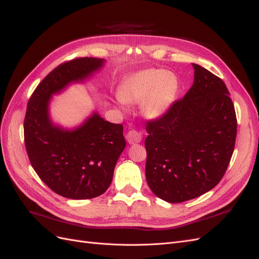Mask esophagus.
Listing matches in <instances>:
<instances>
[{
    "instance_id": "esophagus-1",
    "label": "esophagus",
    "mask_w": 259,
    "mask_h": 259,
    "mask_svg": "<svg viewBox=\"0 0 259 259\" xmlns=\"http://www.w3.org/2000/svg\"><path fill=\"white\" fill-rule=\"evenodd\" d=\"M126 140H127V143L131 145L138 144L142 142V134H140V133L137 131L132 130L126 134Z\"/></svg>"
}]
</instances>
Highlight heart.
Listing matches in <instances>:
<instances>
[{
  "mask_svg": "<svg viewBox=\"0 0 259 259\" xmlns=\"http://www.w3.org/2000/svg\"><path fill=\"white\" fill-rule=\"evenodd\" d=\"M178 92L174 73L162 69H146L128 76L120 86L119 97L126 104H140L148 120H156L166 113Z\"/></svg>",
  "mask_w": 259,
  "mask_h": 259,
  "instance_id": "heart-1",
  "label": "heart"
}]
</instances>
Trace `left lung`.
I'll use <instances>...</instances> for the list:
<instances>
[{
  "instance_id": "left-lung-1",
  "label": "left lung",
  "mask_w": 259,
  "mask_h": 259,
  "mask_svg": "<svg viewBox=\"0 0 259 259\" xmlns=\"http://www.w3.org/2000/svg\"><path fill=\"white\" fill-rule=\"evenodd\" d=\"M192 67L194 81L185 97L146 127L147 183L168 203L213 189L226 173L236 144V111L225 83L205 68Z\"/></svg>"
}]
</instances>
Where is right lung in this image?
Wrapping results in <instances>:
<instances>
[{
  "mask_svg": "<svg viewBox=\"0 0 259 259\" xmlns=\"http://www.w3.org/2000/svg\"><path fill=\"white\" fill-rule=\"evenodd\" d=\"M103 58H76L55 68L31 96L23 123L29 160L42 182L72 200L96 198L110 186L126 143L122 124L93 111L75 127L54 123L51 101L70 85L85 83L105 66Z\"/></svg>",
  "mask_w": 259,
  "mask_h": 259,
  "instance_id": "1",
  "label": "right lung"
}]
</instances>
